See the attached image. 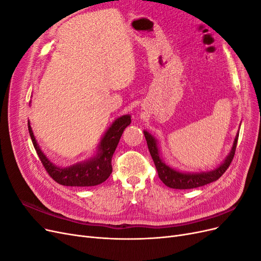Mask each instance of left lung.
Segmentation results:
<instances>
[{
    "mask_svg": "<svg viewBox=\"0 0 261 261\" xmlns=\"http://www.w3.org/2000/svg\"><path fill=\"white\" fill-rule=\"evenodd\" d=\"M144 134L147 140V145H148L150 154L152 156L155 169L158 171V175H159L160 179L168 187L175 188V189L197 188V187L212 183V181L220 178L223 175V173L227 170V168L230 167V164L235 154L236 145H238V139H239V134H238L235 137L233 148L231 150L230 154L227 155L225 161L215 171H210L206 173H181L171 169L167 164L162 162L155 139L146 130L144 132Z\"/></svg>",
    "mask_w": 261,
    "mask_h": 261,
    "instance_id": "left-lung-1",
    "label": "left lung"
}]
</instances>
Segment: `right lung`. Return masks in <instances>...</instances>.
I'll return each mask as SVG.
<instances>
[{"label":"right lung","mask_w":261,"mask_h":261,"mask_svg":"<svg viewBox=\"0 0 261 261\" xmlns=\"http://www.w3.org/2000/svg\"><path fill=\"white\" fill-rule=\"evenodd\" d=\"M130 124V116L123 115L111 125L108 129L105 137L102 138L99 147L98 154L92 159L84 163H77L72 167L61 169L57 165L51 163L48 158L37 145L33 129L28 122L29 135L33 140L34 147L37 151L39 159L48 174L57 181V183L64 186H96L99 185L110 176L112 173V156L117 147L118 141L122 136L124 129Z\"/></svg>","instance_id":"1"}]
</instances>
